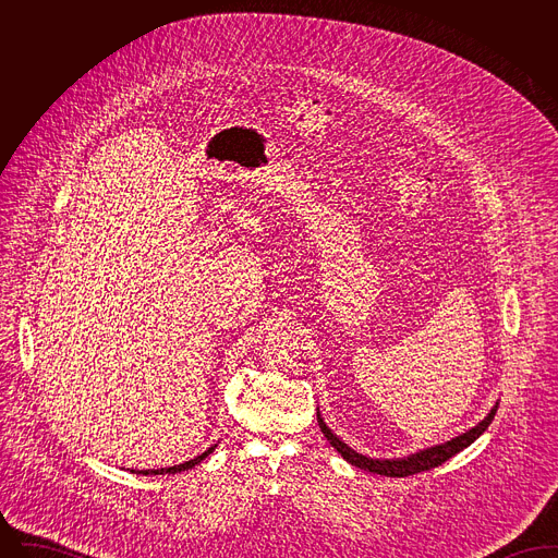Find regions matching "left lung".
<instances>
[{"label":"left lung","instance_id":"8db88e82","mask_svg":"<svg viewBox=\"0 0 558 558\" xmlns=\"http://www.w3.org/2000/svg\"><path fill=\"white\" fill-rule=\"evenodd\" d=\"M496 412H498V401L487 412V416L473 428L460 433L458 437H451L450 441H444V444H437V446H430V448L414 451V453H408V456H401V458H371V456H364V453L349 448L345 441L337 433H332V428L324 423L319 410L318 425L322 433H324V437L330 441V446L339 451L349 464H353L362 471H368V473L385 475V477H408V475L430 471V469L444 464L446 460H450L451 456H456L458 451L469 448L475 439H478L485 433V428L492 425Z\"/></svg>","mask_w":558,"mask_h":558}]
</instances>
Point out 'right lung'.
Here are the masks:
<instances>
[{
    "mask_svg": "<svg viewBox=\"0 0 558 558\" xmlns=\"http://www.w3.org/2000/svg\"><path fill=\"white\" fill-rule=\"evenodd\" d=\"M219 444V441H217ZM217 444H213L211 448H207V450L203 451V453H198V456H194L192 460H186V462H182V464H175V466H167V469H148V471H133L132 473H137V475H175V473H182V471H187V469H194L196 464H201L209 453H211L215 448H217Z\"/></svg>",
    "mask_w": 558,
    "mask_h": 558,
    "instance_id": "add662e5",
    "label": "right lung"
}]
</instances>
